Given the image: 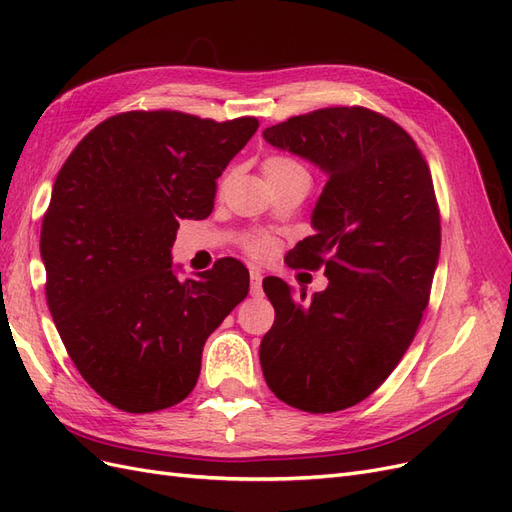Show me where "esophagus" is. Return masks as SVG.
I'll list each match as a JSON object with an SVG mask.
<instances>
[{
    "label": "esophagus",
    "mask_w": 512,
    "mask_h": 512,
    "mask_svg": "<svg viewBox=\"0 0 512 512\" xmlns=\"http://www.w3.org/2000/svg\"><path fill=\"white\" fill-rule=\"evenodd\" d=\"M250 280H252V294H254V297H260V294H262V273H260V269H256V267L250 269Z\"/></svg>",
    "instance_id": "obj_1"
}]
</instances>
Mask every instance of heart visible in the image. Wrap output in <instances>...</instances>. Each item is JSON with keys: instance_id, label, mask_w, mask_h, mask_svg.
Segmentation results:
<instances>
[{"instance_id": "heart-1", "label": "heart", "mask_w": 512, "mask_h": 512, "mask_svg": "<svg viewBox=\"0 0 512 512\" xmlns=\"http://www.w3.org/2000/svg\"><path fill=\"white\" fill-rule=\"evenodd\" d=\"M262 170H265L267 179H280V177H286L292 173H305V168L299 162H294L292 158H286V156L267 158L265 164H262ZM245 250L250 252L254 258H265L271 254L273 245H271V239H267V237L252 235L245 241Z\"/></svg>"}]
</instances>
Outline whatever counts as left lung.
<instances>
[{"label":"left lung","mask_w":512,"mask_h":512,"mask_svg":"<svg viewBox=\"0 0 512 512\" xmlns=\"http://www.w3.org/2000/svg\"><path fill=\"white\" fill-rule=\"evenodd\" d=\"M262 136L329 177L316 232L286 254L290 267H322L329 286L305 301L280 277L262 282L275 307L262 374L288 406L337 412L391 376L421 324L440 258L431 173L404 128L363 106L320 108Z\"/></svg>","instance_id":"1"}]
</instances>
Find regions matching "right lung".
<instances>
[{
	"mask_svg": "<svg viewBox=\"0 0 512 512\" xmlns=\"http://www.w3.org/2000/svg\"><path fill=\"white\" fill-rule=\"evenodd\" d=\"M258 130L256 117L179 111L108 117L74 147L44 213L46 303L85 382L123 412L179 404L207 337L250 290L222 258L181 282L170 247L179 220H205L215 181Z\"/></svg>",
	"mask_w": 512,
	"mask_h": 512,
	"instance_id": "obj_1",
	"label": "right lung"
}]
</instances>
